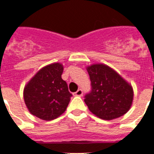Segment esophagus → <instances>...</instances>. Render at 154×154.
<instances>
[{
  "label": "esophagus",
  "instance_id": "obj_1",
  "mask_svg": "<svg viewBox=\"0 0 154 154\" xmlns=\"http://www.w3.org/2000/svg\"><path fill=\"white\" fill-rule=\"evenodd\" d=\"M74 95L77 97H82V95H83V91H82V89H78L76 93H74Z\"/></svg>",
  "mask_w": 154,
  "mask_h": 154
}]
</instances>
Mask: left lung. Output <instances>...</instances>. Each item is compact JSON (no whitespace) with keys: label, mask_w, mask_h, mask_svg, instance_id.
<instances>
[{"label":"left lung","mask_w":154,"mask_h":154,"mask_svg":"<svg viewBox=\"0 0 154 154\" xmlns=\"http://www.w3.org/2000/svg\"><path fill=\"white\" fill-rule=\"evenodd\" d=\"M91 91L84 101L89 109L103 120L123 116L131 107L134 91L130 85L116 71L102 64L89 66Z\"/></svg>","instance_id":"8db88e82"}]
</instances>
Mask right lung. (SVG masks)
Segmentation results:
<instances>
[{"label": "right lung", "instance_id": "add662e5", "mask_svg": "<svg viewBox=\"0 0 154 154\" xmlns=\"http://www.w3.org/2000/svg\"><path fill=\"white\" fill-rule=\"evenodd\" d=\"M63 65L54 63L42 68L24 89V100L32 115L45 121L57 118L65 112L72 94L61 78Z\"/></svg>", "mask_w": 154, "mask_h": 154}]
</instances>
